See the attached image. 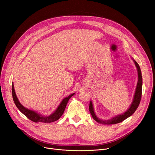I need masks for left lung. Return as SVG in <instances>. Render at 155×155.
Listing matches in <instances>:
<instances>
[{"label": "left lung", "instance_id": "1", "mask_svg": "<svg viewBox=\"0 0 155 155\" xmlns=\"http://www.w3.org/2000/svg\"><path fill=\"white\" fill-rule=\"evenodd\" d=\"M134 62L136 65V68L137 69V72H138V82H137V85L136 87V90L135 92L134 97L133 101L132 102V104L130 107V108L127 110V111L124 113L123 114L119 115L117 116H115V117L112 118V119L108 120H100L97 117L96 115L94 112V109H93V105L92 104V102L90 101V106H89V109H90V112L93 118V119L97 121V123L102 124H117L119 123L120 122H122L130 116H131L132 114H133L137 108H138L140 100H141V97H142V74H141V71L139 67V65L138 63L134 60Z\"/></svg>", "mask_w": 155, "mask_h": 155}]
</instances>
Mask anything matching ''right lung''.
Instances as JSON below:
<instances>
[{
  "label": "right lung",
  "instance_id": "obj_1",
  "mask_svg": "<svg viewBox=\"0 0 155 155\" xmlns=\"http://www.w3.org/2000/svg\"><path fill=\"white\" fill-rule=\"evenodd\" d=\"M75 93H73L72 94H71L70 96H69L68 97H65L62 102H61L60 105H59V107H58V108L56 110V111L52 114L51 115L48 116V117H45V116H42L39 115L38 114L36 113L35 112L32 111L31 110H29L26 108H25L24 106L22 105L21 104V103L19 102L15 90H14V86H13V84H12V96H13V101L16 105V106L17 107V108L19 109V111L23 114L27 118H28L30 120H31L32 121H34L35 123H38V122H42V123H51V122H54L55 121H57L58 120H59L61 117L62 115V114H64V112L65 110V107L67 105V104L69 100V99L74 95Z\"/></svg>",
  "mask_w": 155,
  "mask_h": 155
}]
</instances>
